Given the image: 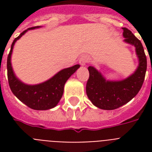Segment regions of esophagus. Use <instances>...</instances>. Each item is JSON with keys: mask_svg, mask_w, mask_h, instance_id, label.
Instances as JSON below:
<instances>
[{"mask_svg": "<svg viewBox=\"0 0 152 152\" xmlns=\"http://www.w3.org/2000/svg\"><path fill=\"white\" fill-rule=\"evenodd\" d=\"M88 61H89V57L86 54L81 56V57H80V59H79V62H80V64L81 65H85Z\"/></svg>", "mask_w": 152, "mask_h": 152, "instance_id": "1", "label": "esophagus"}]
</instances>
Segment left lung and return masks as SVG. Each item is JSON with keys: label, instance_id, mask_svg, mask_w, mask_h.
<instances>
[{"label": "left lung", "instance_id": "8db88e82", "mask_svg": "<svg viewBox=\"0 0 152 152\" xmlns=\"http://www.w3.org/2000/svg\"><path fill=\"white\" fill-rule=\"evenodd\" d=\"M122 29L124 41L136 47L139 66L132 76L121 81L106 80L94 67H88L87 95L95 106L102 110H115L132 100L140 90L146 74L147 57L141 42L128 28Z\"/></svg>", "mask_w": 152, "mask_h": 152}]
</instances>
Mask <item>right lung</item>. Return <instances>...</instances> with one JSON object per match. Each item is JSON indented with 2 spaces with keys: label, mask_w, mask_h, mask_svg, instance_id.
<instances>
[{
  "label": "right lung",
  "mask_w": 152,
  "mask_h": 152,
  "mask_svg": "<svg viewBox=\"0 0 152 152\" xmlns=\"http://www.w3.org/2000/svg\"><path fill=\"white\" fill-rule=\"evenodd\" d=\"M37 27H33L27 30L34 29ZM27 30H25L15 38L11 46L10 52L7 59L8 84L13 94L28 107L37 110H46L57 106L64 92V83L80 68V64L62 69L49 80L40 84L27 85L22 83L15 77L13 72L11 64V55L15 42L25 34V32H27Z\"/></svg>",
  "instance_id": "right-lung-1"
}]
</instances>
